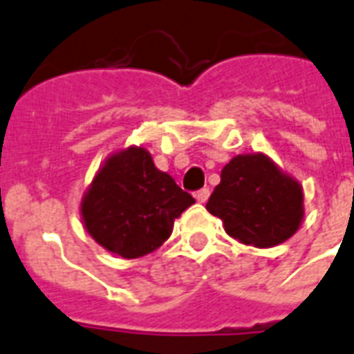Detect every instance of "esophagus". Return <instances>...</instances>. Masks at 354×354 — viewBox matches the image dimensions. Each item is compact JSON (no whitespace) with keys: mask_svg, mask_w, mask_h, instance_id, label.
Masks as SVG:
<instances>
[{"mask_svg":"<svg viewBox=\"0 0 354 354\" xmlns=\"http://www.w3.org/2000/svg\"><path fill=\"white\" fill-rule=\"evenodd\" d=\"M208 196H210V190H208V188H201V190L196 192V199L199 203H207Z\"/></svg>","mask_w":354,"mask_h":354,"instance_id":"1","label":"esophagus"}]
</instances>
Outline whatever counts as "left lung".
<instances>
[{"label": "left lung", "instance_id": "left-lung-1", "mask_svg": "<svg viewBox=\"0 0 354 354\" xmlns=\"http://www.w3.org/2000/svg\"><path fill=\"white\" fill-rule=\"evenodd\" d=\"M207 210L245 245L273 248L299 229L303 188L262 153L238 155L221 169Z\"/></svg>", "mask_w": 354, "mask_h": 354}]
</instances>
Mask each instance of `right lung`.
<instances>
[{
	"label": "right lung",
	"instance_id": "add662e5",
	"mask_svg": "<svg viewBox=\"0 0 354 354\" xmlns=\"http://www.w3.org/2000/svg\"><path fill=\"white\" fill-rule=\"evenodd\" d=\"M196 199L153 164L144 147L106 158L81 203L84 227L95 242L123 259L160 248Z\"/></svg>",
	"mask_w": 354,
	"mask_h": 354
}]
</instances>
